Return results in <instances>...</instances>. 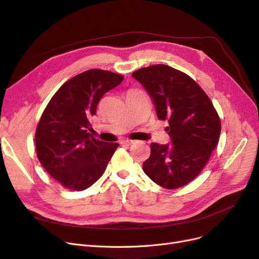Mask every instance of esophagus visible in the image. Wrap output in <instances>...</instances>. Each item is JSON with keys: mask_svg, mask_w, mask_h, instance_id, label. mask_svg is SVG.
Listing matches in <instances>:
<instances>
[{"mask_svg": "<svg viewBox=\"0 0 259 259\" xmlns=\"http://www.w3.org/2000/svg\"><path fill=\"white\" fill-rule=\"evenodd\" d=\"M136 141H133V140H129V139H127V140H122L120 143L122 144V145H124V146H129V145H131V144H133L135 143Z\"/></svg>", "mask_w": 259, "mask_h": 259, "instance_id": "1", "label": "esophagus"}]
</instances>
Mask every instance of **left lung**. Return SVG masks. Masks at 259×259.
<instances>
[{
    "label": "left lung",
    "mask_w": 259,
    "mask_h": 259,
    "mask_svg": "<svg viewBox=\"0 0 259 259\" xmlns=\"http://www.w3.org/2000/svg\"><path fill=\"white\" fill-rule=\"evenodd\" d=\"M132 76L152 97L158 119L172 144H151V156L143 162L147 177L161 187L187 185L203 170L219 143L221 119L203 89L184 72L165 64L140 69Z\"/></svg>",
    "instance_id": "left-lung-1"
}]
</instances>
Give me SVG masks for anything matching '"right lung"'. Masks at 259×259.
<instances>
[{
	"label": "right lung",
	"instance_id": "right-lung-1",
	"mask_svg": "<svg viewBox=\"0 0 259 259\" xmlns=\"http://www.w3.org/2000/svg\"><path fill=\"white\" fill-rule=\"evenodd\" d=\"M123 76L91 69L72 77L57 90L41 114L35 131L39 162L70 190L81 191L102 177L118 143L90 136V119L101 98Z\"/></svg>",
	"mask_w": 259,
	"mask_h": 259
}]
</instances>
